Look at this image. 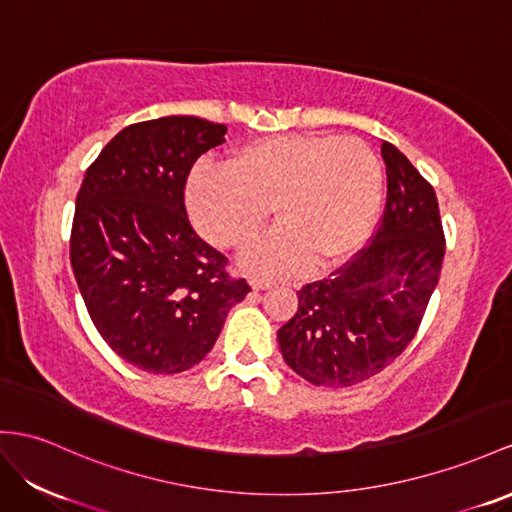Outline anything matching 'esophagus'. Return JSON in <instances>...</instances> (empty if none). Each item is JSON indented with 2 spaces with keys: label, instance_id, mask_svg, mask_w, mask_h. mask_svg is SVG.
<instances>
[{
  "label": "esophagus",
  "instance_id": "1",
  "mask_svg": "<svg viewBox=\"0 0 512 512\" xmlns=\"http://www.w3.org/2000/svg\"><path fill=\"white\" fill-rule=\"evenodd\" d=\"M251 285H253V290H268V287H272L274 283H272L270 279H261V277H253V279H251Z\"/></svg>",
  "mask_w": 512,
  "mask_h": 512
}]
</instances>
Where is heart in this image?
<instances>
[{
  "instance_id": "1",
  "label": "heart",
  "mask_w": 512,
  "mask_h": 512,
  "mask_svg": "<svg viewBox=\"0 0 512 512\" xmlns=\"http://www.w3.org/2000/svg\"><path fill=\"white\" fill-rule=\"evenodd\" d=\"M383 194V166L355 136L290 134L261 138L235 153L229 168H196L188 209L209 242L251 244L277 212L281 227L244 253L261 274L331 268L372 233Z\"/></svg>"
}]
</instances>
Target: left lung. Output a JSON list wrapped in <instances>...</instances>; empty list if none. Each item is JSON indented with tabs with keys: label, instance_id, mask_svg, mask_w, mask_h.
<instances>
[{
	"label": "left lung",
	"instance_id": "1",
	"mask_svg": "<svg viewBox=\"0 0 512 512\" xmlns=\"http://www.w3.org/2000/svg\"><path fill=\"white\" fill-rule=\"evenodd\" d=\"M387 201L370 244L329 279L303 285L277 337L285 363L318 387H352L400 357L424 320L445 255L435 188L381 144Z\"/></svg>",
	"mask_w": 512,
	"mask_h": 512
}]
</instances>
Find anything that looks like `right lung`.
<instances>
[{
	"mask_svg": "<svg viewBox=\"0 0 512 512\" xmlns=\"http://www.w3.org/2000/svg\"><path fill=\"white\" fill-rule=\"evenodd\" d=\"M225 134V125L196 116L134 123L103 147L77 192V287L103 342L138 370H190L251 292L186 212L190 170Z\"/></svg>",
	"mask_w": 512,
	"mask_h": 512,
	"instance_id": "right-lung-1",
	"label": "right lung"
}]
</instances>
